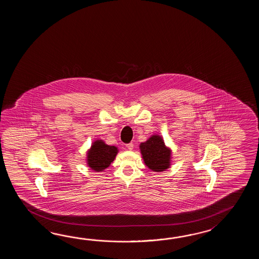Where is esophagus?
Instances as JSON below:
<instances>
[{"label":"esophagus","mask_w":259,"mask_h":259,"mask_svg":"<svg viewBox=\"0 0 259 259\" xmlns=\"http://www.w3.org/2000/svg\"><path fill=\"white\" fill-rule=\"evenodd\" d=\"M126 146H127V148L128 149V150H132V149H133V147H134V144H133V143H127Z\"/></svg>","instance_id":"esophagus-1"}]
</instances>
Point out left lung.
Here are the masks:
<instances>
[{"label": "left lung", "instance_id": "8db88e82", "mask_svg": "<svg viewBox=\"0 0 259 259\" xmlns=\"http://www.w3.org/2000/svg\"><path fill=\"white\" fill-rule=\"evenodd\" d=\"M145 165L151 170L161 172L170 166V149L165 145L159 135H153L145 143L140 144Z\"/></svg>", "mask_w": 259, "mask_h": 259}]
</instances>
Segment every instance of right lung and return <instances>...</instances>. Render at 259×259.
<instances>
[{"mask_svg":"<svg viewBox=\"0 0 259 259\" xmlns=\"http://www.w3.org/2000/svg\"><path fill=\"white\" fill-rule=\"evenodd\" d=\"M118 150L116 146L105 144L102 140L94 142L87 153V164L94 171H103L116 158Z\"/></svg>","mask_w":259,"mask_h":259,"instance_id":"1","label":"right lung"}]
</instances>
